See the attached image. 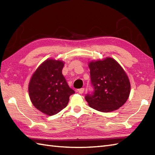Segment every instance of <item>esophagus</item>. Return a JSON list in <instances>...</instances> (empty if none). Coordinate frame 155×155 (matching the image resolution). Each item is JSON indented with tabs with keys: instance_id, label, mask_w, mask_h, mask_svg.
<instances>
[{
	"instance_id": "1",
	"label": "esophagus",
	"mask_w": 155,
	"mask_h": 155,
	"mask_svg": "<svg viewBox=\"0 0 155 155\" xmlns=\"http://www.w3.org/2000/svg\"><path fill=\"white\" fill-rule=\"evenodd\" d=\"M84 91H85V88H79L78 90V92L79 93V94H83L84 92Z\"/></svg>"
}]
</instances>
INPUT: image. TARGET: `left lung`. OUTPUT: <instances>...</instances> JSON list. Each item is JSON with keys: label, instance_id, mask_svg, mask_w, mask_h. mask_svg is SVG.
<instances>
[{"label": "left lung", "instance_id": "left-lung-1", "mask_svg": "<svg viewBox=\"0 0 155 155\" xmlns=\"http://www.w3.org/2000/svg\"><path fill=\"white\" fill-rule=\"evenodd\" d=\"M94 91L85 100L92 109L103 112L117 110L127 100L130 92L129 79L114 59L92 61L88 64Z\"/></svg>", "mask_w": 155, "mask_h": 155}]
</instances>
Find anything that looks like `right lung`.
<instances>
[{
    "label": "right lung",
    "mask_w": 155,
    "mask_h": 155,
    "mask_svg": "<svg viewBox=\"0 0 155 155\" xmlns=\"http://www.w3.org/2000/svg\"><path fill=\"white\" fill-rule=\"evenodd\" d=\"M64 63L47 59L38 67L28 87L31 101L45 114H56L67 106L69 97L75 93L62 74Z\"/></svg>",
    "instance_id": "right-lung-1"
}]
</instances>
